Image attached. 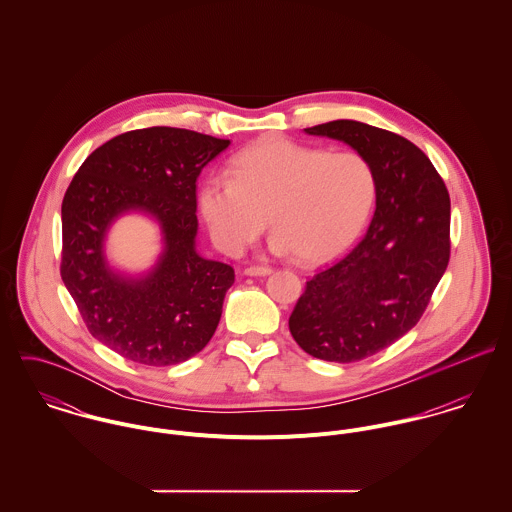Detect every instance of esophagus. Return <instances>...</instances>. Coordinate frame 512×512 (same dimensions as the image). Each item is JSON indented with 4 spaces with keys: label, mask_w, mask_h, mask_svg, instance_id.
<instances>
[{
    "label": "esophagus",
    "mask_w": 512,
    "mask_h": 512,
    "mask_svg": "<svg viewBox=\"0 0 512 512\" xmlns=\"http://www.w3.org/2000/svg\"><path fill=\"white\" fill-rule=\"evenodd\" d=\"M272 274V268L268 266H250L244 270V276H252V278H260V276H268Z\"/></svg>",
    "instance_id": "1"
}]
</instances>
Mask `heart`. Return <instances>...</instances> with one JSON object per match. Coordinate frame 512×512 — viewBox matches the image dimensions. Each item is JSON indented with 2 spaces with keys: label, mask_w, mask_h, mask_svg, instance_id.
Wrapping results in <instances>:
<instances>
[{
  "label": "heart",
  "mask_w": 512,
  "mask_h": 512,
  "mask_svg": "<svg viewBox=\"0 0 512 512\" xmlns=\"http://www.w3.org/2000/svg\"><path fill=\"white\" fill-rule=\"evenodd\" d=\"M230 171L232 179L213 177L199 191L203 220L228 256L242 254L270 219L272 252L307 266L333 262L361 236L376 199L374 169L357 151L266 138L240 151Z\"/></svg>",
  "instance_id": "obj_1"
}]
</instances>
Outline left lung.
<instances>
[{
    "instance_id": "8db88e82",
    "label": "left lung",
    "mask_w": 512,
    "mask_h": 512,
    "mask_svg": "<svg viewBox=\"0 0 512 512\" xmlns=\"http://www.w3.org/2000/svg\"><path fill=\"white\" fill-rule=\"evenodd\" d=\"M305 134L353 147L376 177L365 238L307 282L290 317L307 355L355 363L406 335L428 307L449 262V195L426 153L398 134L357 120Z\"/></svg>"
}]
</instances>
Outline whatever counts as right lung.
Returning a JSON list of instances; mask_svg holds the SVG:
<instances>
[{
  "instance_id": "1",
  "label": "right lung",
  "mask_w": 512,
  "mask_h": 512,
  "mask_svg": "<svg viewBox=\"0 0 512 512\" xmlns=\"http://www.w3.org/2000/svg\"><path fill=\"white\" fill-rule=\"evenodd\" d=\"M228 146L167 126L126 132L94 149L65 193L63 282L92 337L128 361L183 363L217 331L234 270L197 250L195 183ZM128 214L153 219L162 236L140 275L114 269L105 254L111 226Z\"/></svg>"
}]
</instances>
